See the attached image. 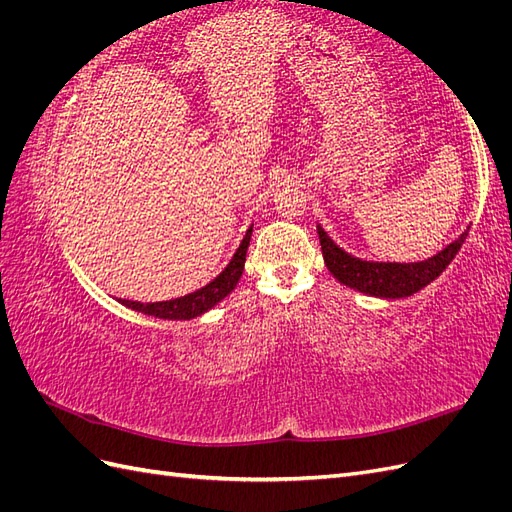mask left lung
Instances as JSON below:
<instances>
[{
	"mask_svg": "<svg viewBox=\"0 0 512 512\" xmlns=\"http://www.w3.org/2000/svg\"><path fill=\"white\" fill-rule=\"evenodd\" d=\"M470 226L461 235L448 243L444 250L436 256H431L421 262H380V260H365L346 252L339 247L318 224V237L322 245L324 265L333 273L339 284L359 290L363 294L376 299H406L414 292L431 284L436 277L451 265L457 252L461 250L463 241L468 237Z\"/></svg>",
	"mask_w": 512,
	"mask_h": 512,
	"instance_id": "8db88e82",
	"label": "left lung"
}]
</instances>
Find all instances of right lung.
Returning <instances> with one entry per match:
<instances>
[{"label":"right lung","instance_id":"add662e5","mask_svg":"<svg viewBox=\"0 0 512 512\" xmlns=\"http://www.w3.org/2000/svg\"><path fill=\"white\" fill-rule=\"evenodd\" d=\"M252 230H254V224L247 228L241 245L237 247L235 256L230 258L224 271L215 277V280H211L207 286L198 288L190 294H183V297L170 299V301H158V303H141V301H128V299H117V301L121 305L134 309V312H141V314L153 316V318H164V320H192V318L203 316L205 312H209L211 307L224 301L239 284L241 275H243V267H245L247 247H250V239H252Z\"/></svg>","mask_w":512,"mask_h":512}]
</instances>
